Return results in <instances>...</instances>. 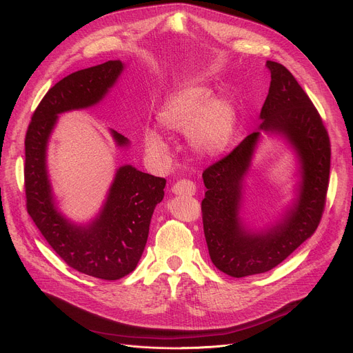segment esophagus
<instances>
[{"instance_id":"1","label":"esophagus","mask_w":353,"mask_h":353,"mask_svg":"<svg viewBox=\"0 0 353 353\" xmlns=\"http://www.w3.org/2000/svg\"><path fill=\"white\" fill-rule=\"evenodd\" d=\"M172 192L175 194H188V196H192L196 192V185H194L189 179H181L172 185Z\"/></svg>"}]
</instances>
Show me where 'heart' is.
<instances>
[{"instance_id":"heart-1","label":"heart","mask_w":353,"mask_h":353,"mask_svg":"<svg viewBox=\"0 0 353 353\" xmlns=\"http://www.w3.org/2000/svg\"><path fill=\"white\" fill-rule=\"evenodd\" d=\"M160 128L168 132L188 133L193 150L213 157L220 154L231 140L236 128V110L223 98H212L203 85H189L176 91L157 114ZM143 143L150 154L165 151L167 143L155 129H147Z\"/></svg>"}]
</instances>
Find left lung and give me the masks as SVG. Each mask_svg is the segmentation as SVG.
I'll list each match as a JSON object with an SVG mask.
<instances>
[{
    "label": "left lung",
    "mask_w": 353,
    "mask_h": 353,
    "mask_svg": "<svg viewBox=\"0 0 353 353\" xmlns=\"http://www.w3.org/2000/svg\"><path fill=\"white\" fill-rule=\"evenodd\" d=\"M266 67L270 85L259 129L202 175L208 189L202 219L209 255L217 269L232 278L263 273L285 261L317 230L327 199L331 144L321 116L285 65L268 60ZM261 130L279 134L296 151L301 183L298 198L276 225L251 232L243 227L239 209L243 176Z\"/></svg>",
    "instance_id": "8db88e82"
}]
</instances>
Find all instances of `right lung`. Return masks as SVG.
<instances>
[{
    "label": "right lung",
    "instance_id": "1",
    "mask_svg": "<svg viewBox=\"0 0 353 353\" xmlns=\"http://www.w3.org/2000/svg\"><path fill=\"white\" fill-rule=\"evenodd\" d=\"M121 60H109L75 71L43 97L32 114L25 137L26 209L56 254L85 275L117 281L137 266L144 251L151 216L164 198L165 179L132 165L116 171L99 214L87 225L67 220L56 208L46 168V150L57 117L63 112L97 105L123 71ZM119 147L129 140L112 130Z\"/></svg>",
    "mask_w": 353,
    "mask_h": 353
}]
</instances>
